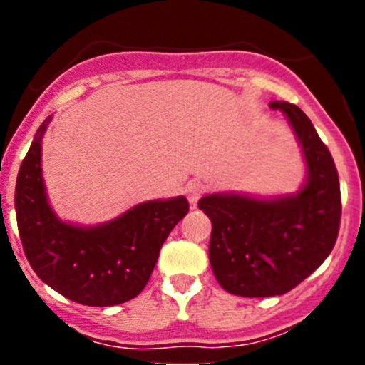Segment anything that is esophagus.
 Listing matches in <instances>:
<instances>
[{
    "mask_svg": "<svg viewBox=\"0 0 365 365\" xmlns=\"http://www.w3.org/2000/svg\"><path fill=\"white\" fill-rule=\"evenodd\" d=\"M203 189H205L203 183L196 182V180H192V182L187 183L185 196H187V200H189L190 205H192V206L197 205V201H200L201 194H203Z\"/></svg>",
    "mask_w": 365,
    "mask_h": 365,
    "instance_id": "1",
    "label": "esophagus"
}]
</instances>
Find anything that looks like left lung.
<instances>
[{
    "instance_id": "obj_1",
    "label": "left lung",
    "mask_w": 365,
    "mask_h": 365,
    "mask_svg": "<svg viewBox=\"0 0 365 365\" xmlns=\"http://www.w3.org/2000/svg\"><path fill=\"white\" fill-rule=\"evenodd\" d=\"M288 118L307 164V182L293 196L256 200L210 194L200 208L212 220L210 263L227 293L249 298L292 292L336 245L341 189L336 164L311 120L295 104L272 102Z\"/></svg>"
}]
</instances>
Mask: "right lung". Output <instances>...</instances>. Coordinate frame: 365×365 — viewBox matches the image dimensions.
Here are the masks:
<instances>
[{"label": "right lung", "instance_id": "obj_1", "mask_svg": "<svg viewBox=\"0 0 365 365\" xmlns=\"http://www.w3.org/2000/svg\"><path fill=\"white\" fill-rule=\"evenodd\" d=\"M49 116L36 130L16 183L19 237L35 274L54 292L91 307L138 297L173 227L187 215L183 196L135 205L101 226H73L47 203L40 150Z\"/></svg>", "mask_w": 365, "mask_h": 365}]
</instances>
